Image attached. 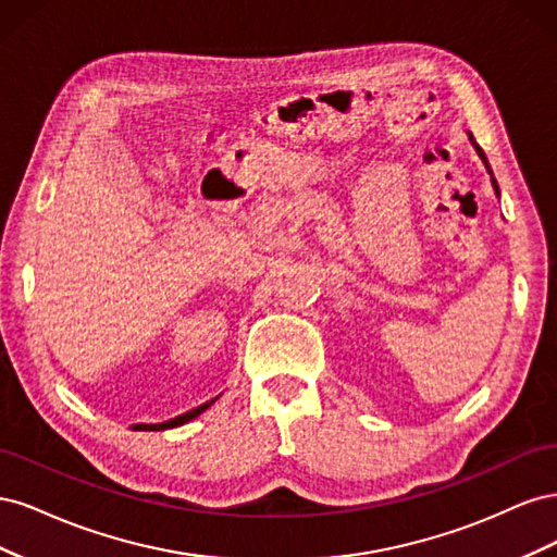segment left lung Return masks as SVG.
<instances>
[{"instance_id": "8db88e82", "label": "left lung", "mask_w": 557, "mask_h": 557, "mask_svg": "<svg viewBox=\"0 0 557 557\" xmlns=\"http://www.w3.org/2000/svg\"><path fill=\"white\" fill-rule=\"evenodd\" d=\"M471 139V144H474V148H476V153H479V158L483 160V164H485V170H487V174H491V181H493V188H495V193H499V188H497V181H495V176H493V172H491V164H487V158H485V153L481 150V146L474 141V137H469Z\"/></svg>"}]
</instances>
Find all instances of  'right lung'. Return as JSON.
<instances>
[{"label": "right lung", "mask_w": 557, "mask_h": 557, "mask_svg": "<svg viewBox=\"0 0 557 557\" xmlns=\"http://www.w3.org/2000/svg\"><path fill=\"white\" fill-rule=\"evenodd\" d=\"M211 401H213V399H211ZM211 401H207V404H199L197 409L185 411V413H181V416H176V418H172V420H166V423H158V425H139V430H164V428H176V425H183V423H188V420H193L195 416H199L201 411H205Z\"/></svg>", "instance_id": "right-lung-1"}]
</instances>
